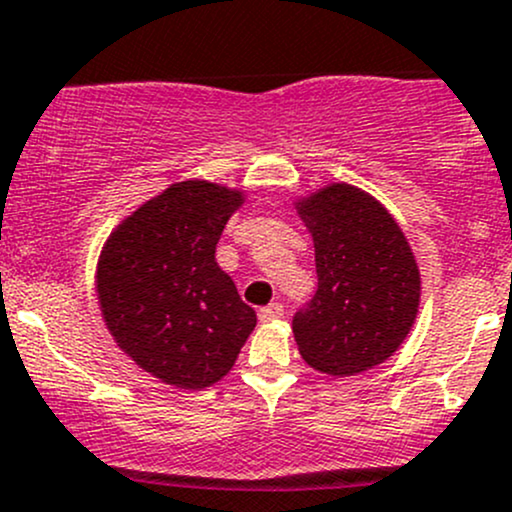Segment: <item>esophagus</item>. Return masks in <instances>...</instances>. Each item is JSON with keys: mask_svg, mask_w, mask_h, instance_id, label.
<instances>
[{"mask_svg": "<svg viewBox=\"0 0 512 512\" xmlns=\"http://www.w3.org/2000/svg\"><path fill=\"white\" fill-rule=\"evenodd\" d=\"M278 318H283L281 303H271V305H266V308L258 310V320H261V323H271V320H278Z\"/></svg>", "mask_w": 512, "mask_h": 512, "instance_id": "obj_1", "label": "esophagus"}]
</instances>
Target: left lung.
Wrapping results in <instances>:
<instances>
[{
	"instance_id": "obj_1",
	"label": "left lung",
	"mask_w": 512,
	"mask_h": 512,
	"mask_svg": "<svg viewBox=\"0 0 512 512\" xmlns=\"http://www.w3.org/2000/svg\"><path fill=\"white\" fill-rule=\"evenodd\" d=\"M295 209L318 271V291L293 318L300 357L333 377L382 365L419 313L421 276L407 236L382 202L347 182L315 189Z\"/></svg>"
}]
</instances>
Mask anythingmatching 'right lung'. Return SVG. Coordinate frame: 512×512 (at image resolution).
I'll use <instances>...</instances> for the list:
<instances>
[{
	"label": "right lung",
	"mask_w": 512,
	"mask_h": 512,
	"mask_svg": "<svg viewBox=\"0 0 512 512\" xmlns=\"http://www.w3.org/2000/svg\"><path fill=\"white\" fill-rule=\"evenodd\" d=\"M241 189L187 179L128 214L105 239L96 291L120 350L160 382L204 389L229 374L256 328L219 268L217 244Z\"/></svg>",
	"instance_id": "obj_1"
}]
</instances>
